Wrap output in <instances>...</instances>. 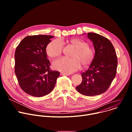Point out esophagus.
<instances>
[{
  "mask_svg": "<svg viewBox=\"0 0 132 132\" xmlns=\"http://www.w3.org/2000/svg\"><path fill=\"white\" fill-rule=\"evenodd\" d=\"M61 75H62V76H68V75H69V74L62 72H61Z\"/></svg>",
  "mask_w": 132,
  "mask_h": 132,
  "instance_id": "esophagus-1",
  "label": "esophagus"
}]
</instances>
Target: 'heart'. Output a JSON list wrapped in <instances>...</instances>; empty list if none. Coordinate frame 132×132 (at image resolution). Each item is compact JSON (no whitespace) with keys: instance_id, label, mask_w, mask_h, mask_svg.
Listing matches in <instances>:
<instances>
[{"instance_id":"heart-1","label":"heart","mask_w":132,"mask_h":132,"mask_svg":"<svg viewBox=\"0 0 132 132\" xmlns=\"http://www.w3.org/2000/svg\"><path fill=\"white\" fill-rule=\"evenodd\" d=\"M70 44L76 48V51L72 55V58L62 57L53 63L55 69L67 73H71L78 70L81 63L84 66H88L92 62L94 52L93 49L79 39H72L69 41ZM63 43L60 39L51 42L46 46V53L51 58L60 56L63 51Z\"/></svg>"}]
</instances>
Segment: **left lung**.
<instances>
[{
	"label": "left lung",
	"instance_id": "1",
	"mask_svg": "<svg viewBox=\"0 0 132 132\" xmlns=\"http://www.w3.org/2000/svg\"><path fill=\"white\" fill-rule=\"evenodd\" d=\"M87 37L93 43L95 55L88 69L81 73L82 81L76 90L84 95L93 96L110 87L116 76L118 59L113 46L106 37L92 32L88 33Z\"/></svg>",
	"mask_w": 132,
	"mask_h": 132
}]
</instances>
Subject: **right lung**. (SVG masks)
I'll return each instance as SVG.
<instances>
[{"label": "right lung", "instance_id": "add662e5", "mask_svg": "<svg viewBox=\"0 0 132 132\" xmlns=\"http://www.w3.org/2000/svg\"><path fill=\"white\" fill-rule=\"evenodd\" d=\"M54 36L48 35L27 36L16 47L14 71L21 88L29 95L41 97L54 89L60 76L50 69L46 47Z\"/></svg>", "mask_w": 132, "mask_h": 132}]
</instances>
